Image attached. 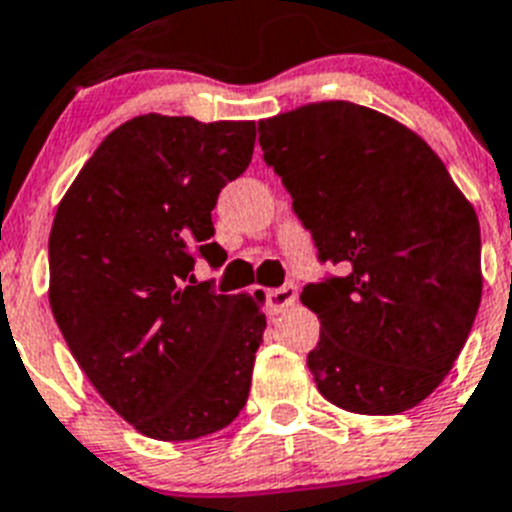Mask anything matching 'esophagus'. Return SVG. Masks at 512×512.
<instances>
[{"mask_svg": "<svg viewBox=\"0 0 512 512\" xmlns=\"http://www.w3.org/2000/svg\"><path fill=\"white\" fill-rule=\"evenodd\" d=\"M296 299H299V288L293 286V283L273 288V291H268V311L270 314H283L288 306L296 304Z\"/></svg>", "mask_w": 512, "mask_h": 512, "instance_id": "1", "label": "esophagus"}]
</instances>
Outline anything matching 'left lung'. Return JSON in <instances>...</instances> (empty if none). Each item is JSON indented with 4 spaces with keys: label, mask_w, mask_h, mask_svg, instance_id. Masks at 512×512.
Wrapping results in <instances>:
<instances>
[{
    "label": "left lung",
    "mask_w": 512,
    "mask_h": 512,
    "mask_svg": "<svg viewBox=\"0 0 512 512\" xmlns=\"http://www.w3.org/2000/svg\"><path fill=\"white\" fill-rule=\"evenodd\" d=\"M319 262L301 304L322 322L306 366L324 399L399 415L446 379L482 301L477 213L425 141L355 102L257 123Z\"/></svg>",
    "instance_id": "8db88e82"
}]
</instances>
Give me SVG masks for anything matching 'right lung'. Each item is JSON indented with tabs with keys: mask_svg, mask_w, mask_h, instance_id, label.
<instances>
[{
	"mask_svg": "<svg viewBox=\"0 0 512 512\" xmlns=\"http://www.w3.org/2000/svg\"><path fill=\"white\" fill-rule=\"evenodd\" d=\"M252 149V121L139 115L97 146L53 219V319L100 397L157 441L216 433L247 404L265 296L190 273L226 260L211 211Z\"/></svg>",
	"mask_w": 512,
	"mask_h": 512,
	"instance_id": "obj_1",
	"label": "right lung"
}]
</instances>
